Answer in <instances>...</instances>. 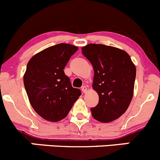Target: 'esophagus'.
I'll list each match as a JSON object with an SVG mask.
<instances>
[{
  "label": "esophagus",
  "mask_w": 160,
  "mask_h": 160,
  "mask_svg": "<svg viewBox=\"0 0 160 160\" xmlns=\"http://www.w3.org/2000/svg\"><path fill=\"white\" fill-rule=\"evenodd\" d=\"M87 89H88V88H87V87L85 86V85H84V86L82 87V92L85 93V92H87Z\"/></svg>",
  "instance_id": "1"
}]
</instances>
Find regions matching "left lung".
<instances>
[{
  "label": "left lung",
  "mask_w": 160,
  "mask_h": 160,
  "mask_svg": "<svg viewBox=\"0 0 160 160\" xmlns=\"http://www.w3.org/2000/svg\"><path fill=\"white\" fill-rule=\"evenodd\" d=\"M82 53L94 69L92 88L99 95L92 115L103 123L118 119L133 97L136 68L130 56L116 47L94 43L82 47Z\"/></svg>",
  "instance_id": "left-lung-1"
}]
</instances>
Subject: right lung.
I'll return each mask as SVG.
<instances>
[{
    "instance_id": "right-lung-1",
    "label": "right lung",
    "mask_w": 160,
    "mask_h": 160,
    "mask_svg": "<svg viewBox=\"0 0 160 160\" xmlns=\"http://www.w3.org/2000/svg\"><path fill=\"white\" fill-rule=\"evenodd\" d=\"M78 50L71 44H57L36 53L27 64L23 78L27 96L35 111L45 120L64 119L82 95L64 72Z\"/></svg>"
}]
</instances>
